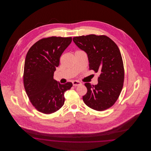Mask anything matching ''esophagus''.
<instances>
[{"label": "esophagus", "instance_id": "34e87169", "mask_svg": "<svg viewBox=\"0 0 151 151\" xmlns=\"http://www.w3.org/2000/svg\"><path fill=\"white\" fill-rule=\"evenodd\" d=\"M72 84H73V86H76L80 85V84H81V83L80 82L78 81L75 80V81H72Z\"/></svg>", "mask_w": 151, "mask_h": 151}]
</instances>
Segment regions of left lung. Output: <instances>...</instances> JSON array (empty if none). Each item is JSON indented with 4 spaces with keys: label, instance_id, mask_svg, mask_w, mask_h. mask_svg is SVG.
Masks as SVG:
<instances>
[{
    "label": "left lung",
    "instance_id": "obj_1",
    "mask_svg": "<svg viewBox=\"0 0 151 151\" xmlns=\"http://www.w3.org/2000/svg\"><path fill=\"white\" fill-rule=\"evenodd\" d=\"M73 41L87 54L89 70L100 73L97 85L85 83L87 93L83 97L84 103L97 111L111 107L121 92L124 78L123 60L118 46L104 35L75 37Z\"/></svg>",
    "mask_w": 151,
    "mask_h": 151
}]
</instances>
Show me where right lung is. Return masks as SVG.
<instances>
[{
    "label": "right lung",
    "instance_id": "1",
    "mask_svg": "<svg viewBox=\"0 0 151 151\" xmlns=\"http://www.w3.org/2000/svg\"><path fill=\"white\" fill-rule=\"evenodd\" d=\"M72 37H50L35 43L28 51L24 70V86L29 100L43 114L57 111L65 103V92L72 83L61 84L53 78L59 59Z\"/></svg>",
    "mask_w": 151,
    "mask_h": 151
}]
</instances>
